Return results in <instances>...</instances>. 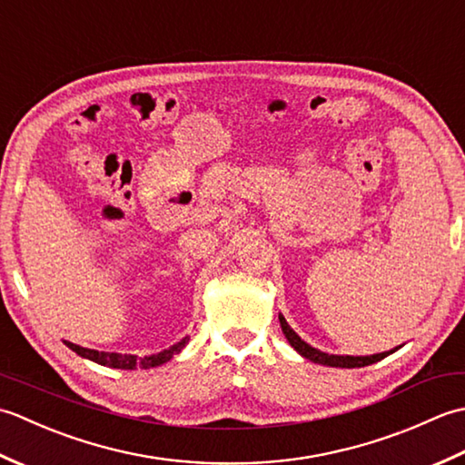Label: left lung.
<instances>
[{
	"label": "left lung",
	"mask_w": 465,
	"mask_h": 465,
	"mask_svg": "<svg viewBox=\"0 0 465 465\" xmlns=\"http://www.w3.org/2000/svg\"><path fill=\"white\" fill-rule=\"evenodd\" d=\"M280 325H282V331L285 335V340L290 341L292 348L298 351L302 358L310 360L313 363H322V365H330V368H363V365H371L375 361H380L383 358H388L390 353L396 351L398 348H393L390 351H381V353H373V355H335V353H325V351H320L318 348H312V345L308 341H303L298 333H295L290 323L285 322L283 315L280 313ZM401 348V345H400Z\"/></svg>",
	"instance_id": "left-lung-1"
}]
</instances>
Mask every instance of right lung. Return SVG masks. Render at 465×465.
Returning a JSON list of instances; mask_svg holds the SVG:
<instances>
[{"instance_id":"add662e5","label":"right lung","mask_w":465,"mask_h":465,"mask_svg":"<svg viewBox=\"0 0 465 465\" xmlns=\"http://www.w3.org/2000/svg\"><path fill=\"white\" fill-rule=\"evenodd\" d=\"M190 338H185L182 341H177L170 348L160 351V353H152V355H143V358H137L134 353H115V351H100V350H90V348H82V345H75L72 341H64L69 350L75 351L77 355H82V358L95 361L100 365H107V368H117V370H137V368H143V370H150V368H157V365H162L165 361H170L175 353H180Z\"/></svg>"}]
</instances>
